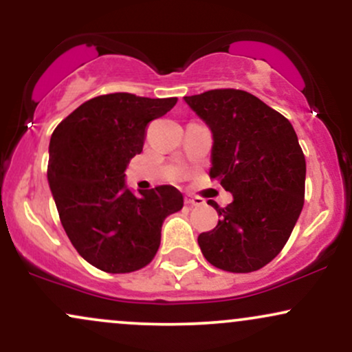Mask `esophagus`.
Segmentation results:
<instances>
[{"label": "esophagus", "instance_id": "esophagus-1", "mask_svg": "<svg viewBox=\"0 0 352 352\" xmlns=\"http://www.w3.org/2000/svg\"><path fill=\"white\" fill-rule=\"evenodd\" d=\"M185 204L192 205V207H199V205H204V200L199 199V197H187V199H185Z\"/></svg>", "mask_w": 352, "mask_h": 352}]
</instances>
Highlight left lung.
Returning a JSON list of instances; mask_svg holds the SVG:
<instances>
[{
	"label": "left lung",
	"instance_id": "1",
	"mask_svg": "<svg viewBox=\"0 0 352 352\" xmlns=\"http://www.w3.org/2000/svg\"><path fill=\"white\" fill-rule=\"evenodd\" d=\"M213 135L210 177L233 195L213 230L200 233L208 263L232 273L263 268L281 252L305 204L306 160L293 125L238 89L184 98Z\"/></svg>",
	"mask_w": 352,
	"mask_h": 352
}]
</instances>
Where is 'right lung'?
Segmentation results:
<instances>
[{"label": "right lung", "mask_w": 352, "mask_h": 352, "mask_svg": "<svg viewBox=\"0 0 352 352\" xmlns=\"http://www.w3.org/2000/svg\"><path fill=\"white\" fill-rule=\"evenodd\" d=\"M175 104L177 98L127 92L99 96L52 132L47 182L60 223L80 256L102 272L131 273L151 263L164 220L184 207L172 185L135 195L124 173L142 152L147 124Z\"/></svg>", "instance_id": "1"}]
</instances>
